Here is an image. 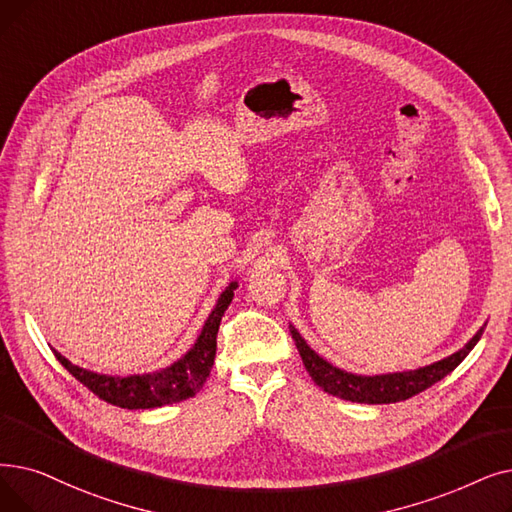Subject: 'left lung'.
<instances>
[{"mask_svg":"<svg viewBox=\"0 0 512 512\" xmlns=\"http://www.w3.org/2000/svg\"><path fill=\"white\" fill-rule=\"evenodd\" d=\"M483 328L485 326H481L477 330V335L462 349L429 366L406 370V372L362 376V374L345 372L337 366H332L324 358H320V355L305 343V339L299 335V330L293 324L288 326V330H291V335L295 339V345L299 349L301 360L305 364V370L311 376V381L330 395H337L341 399H347V402H358V404H395L429 389L431 385L441 381L443 376H448L466 358V355L471 353V349L477 345V341L483 335Z\"/></svg>","mask_w":512,"mask_h":512,"instance_id":"8db88e82","label":"left lung"}]
</instances>
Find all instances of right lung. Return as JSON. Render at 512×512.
I'll return each mask as SVG.
<instances>
[{"label":"right lung","mask_w":512,"mask_h":512,"mask_svg":"<svg viewBox=\"0 0 512 512\" xmlns=\"http://www.w3.org/2000/svg\"><path fill=\"white\" fill-rule=\"evenodd\" d=\"M236 286L238 282H230V286H226V291L219 295L192 349L184 355V358H180L163 370L148 372V374H131V376H110V374H98L92 370L79 368L66 360L58 351L54 353L58 362L69 370L79 383H83L92 393H96L100 399H104V402L113 406L127 408V410H150V408H161V406L184 402V399L194 397L203 389L207 376L211 374L215 351H217L219 322L228 305L232 303Z\"/></svg>","instance_id":"add662e5"}]
</instances>
